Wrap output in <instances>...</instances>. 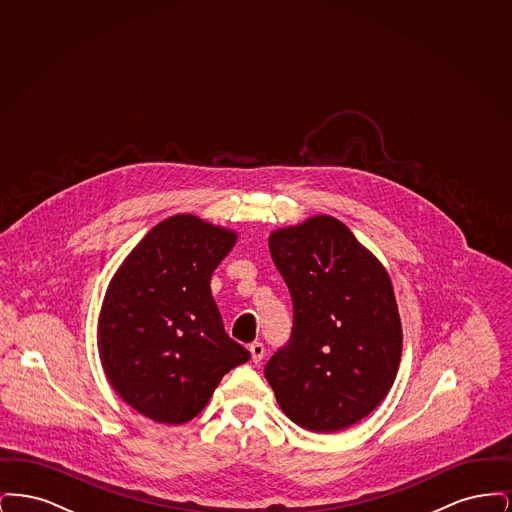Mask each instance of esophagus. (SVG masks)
I'll use <instances>...</instances> for the list:
<instances>
[{
  "instance_id": "34e87169",
  "label": "esophagus",
  "mask_w": 512,
  "mask_h": 512,
  "mask_svg": "<svg viewBox=\"0 0 512 512\" xmlns=\"http://www.w3.org/2000/svg\"><path fill=\"white\" fill-rule=\"evenodd\" d=\"M249 353H251L253 363H261L263 357H265V345H263L261 341H253V343L249 345Z\"/></svg>"
}]
</instances>
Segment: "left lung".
<instances>
[{
    "instance_id": "obj_1",
    "label": "left lung",
    "mask_w": 512,
    "mask_h": 512,
    "mask_svg": "<svg viewBox=\"0 0 512 512\" xmlns=\"http://www.w3.org/2000/svg\"><path fill=\"white\" fill-rule=\"evenodd\" d=\"M270 255L293 301L292 338L265 378L297 426L332 434L372 413L401 361V318L386 267L330 215L278 228Z\"/></svg>"
}]
</instances>
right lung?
Segmentation results:
<instances>
[{
    "label": "right lung",
    "mask_w": 512,
    "mask_h": 512,
    "mask_svg": "<svg viewBox=\"0 0 512 512\" xmlns=\"http://www.w3.org/2000/svg\"><path fill=\"white\" fill-rule=\"evenodd\" d=\"M238 234L195 215L153 226L111 278L98 351L111 388L147 418L184 424L249 351L222 326L211 276Z\"/></svg>",
    "instance_id": "add662e5"
}]
</instances>
